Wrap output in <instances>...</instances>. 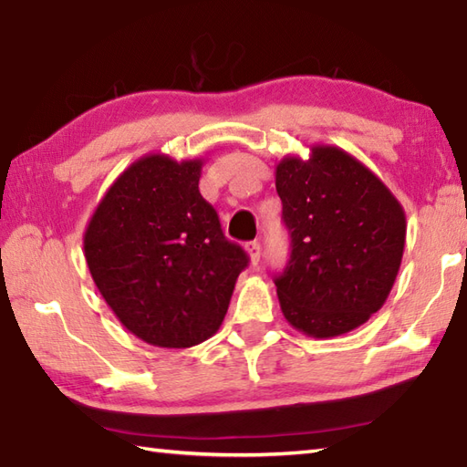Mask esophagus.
Here are the masks:
<instances>
[{
	"label": "esophagus",
	"instance_id": "obj_1",
	"mask_svg": "<svg viewBox=\"0 0 467 467\" xmlns=\"http://www.w3.org/2000/svg\"><path fill=\"white\" fill-rule=\"evenodd\" d=\"M246 251H249L251 263L253 265H259V261H261V243L259 241H251L249 244H246Z\"/></svg>",
	"mask_w": 467,
	"mask_h": 467
}]
</instances>
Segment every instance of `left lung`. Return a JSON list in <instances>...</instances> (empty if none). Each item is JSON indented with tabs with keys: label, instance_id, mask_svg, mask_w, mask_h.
Segmentation results:
<instances>
[{
	"label": "left lung",
	"instance_id": "1",
	"mask_svg": "<svg viewBox=\"0 0 467 467\" xmlns=\"http://www.w3.org/2000/svg\"><path fill=\"white\" fill-rule=\"evenodd\" d=\"M291 253L273 277L296 330L334 337L385 304L405 251V210L344 150L316 145L309 160L283 158L275 171Z\"/></svg>",
	"mask_w": 467,
	"mask_h": 467
}]
</instances>
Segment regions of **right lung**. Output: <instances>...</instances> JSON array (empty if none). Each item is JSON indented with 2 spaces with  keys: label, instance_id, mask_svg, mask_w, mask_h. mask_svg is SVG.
<instances>
[{
  "label": "right lung",
  "instance_id": "right-lung-1",
  "mask_svg": "<svg viewBox=\"0 0 467 467\" xmlns=\"http://www.w3.org/2000/svg\"><path fill=\"white\" fill-rule=\"evenodd\" d=\"M202 160L151 153L100 200L85 233L90 275L127 330L160 348L216 334L249 265L198 190Z\"/></svg>",
  "mask_w": 467,
  "mask_h": 467
}]
</instances>
